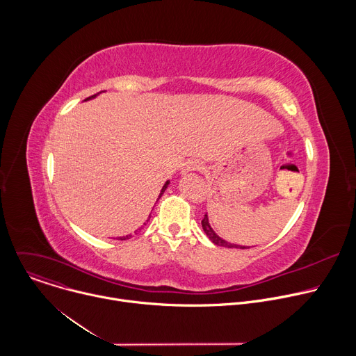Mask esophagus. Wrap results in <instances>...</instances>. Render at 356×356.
Here are the masks:
<instances>
[{"label": "esophagus", "instance_id": "obj_1", "mask_svg": "<svg viewBox=\"0 0 356 356\" xmlns=\"http://www.w3.org/2000/svg\"><path fill=\"white\" fill-rule=\"evenodd\" d=\"M200 166H201V165H200L197 161H187V162L183 163V166H181V173L186 175V173H188V172L198 170Z\"/></svg>", "mask_w": 356, "mask_h": 356}]
</instances>
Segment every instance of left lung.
Segmentation results:
<instances>
[{"label": "left lung", "instance_id": "1", "mask_svg": "<svg viewBox=\"0 0 356 356\" xmlns=\"http://www.w3.org/2000/svg\"><path fill=\"white\" fill-rule=\"evenodd\" d=\"M201 227H202V229H204L206 235L210 238V241H211L214 245H217V246H224V248H236V249H248V248H250V246H245V245L231 243V242H228V241L222 239L221 236H218V235L216 234V231L211 228L210 221H209V216H207V214L204 216V218H202V221H201Z\"/></svg>", "mask_w": 356, "mask_h": 356}]
</instances>
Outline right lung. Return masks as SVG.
Segmentation results:
<instances>
[{
  "instance_id": "obj_1",
  "label": "right lung",
  "mask_w": 356,
  "mask_h": 356,
  "mask_svg": "<svg viewBox=\"0 0 356 356\" xmlns=\"http://www.w3.org/2000/svg\"><path fill=\"white\" fill-rule=\"evenodd\" d=\"M101 92H103V91H99V92H97V94H94V95H91V97H88V98H86L84 101H87V99H91V98H95V97H97L98 94H101ZM169 183H170V180H168V181L165 183V186H163V187H162V190H161V194H159V197H161V195L165 193V190L168 188ZM149 217H150V216H149ZM129 238H131V235H125V236H120L118 239H120V241H125V239H129Z\"/></svg>"
}]
</instances>
